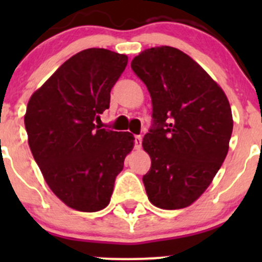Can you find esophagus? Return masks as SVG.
I'll use <instances>...</instances> for the list:
<instances>
[{
	"mask_svg": "<svg viewBox=\"0 0 262 262\" xmlns=\"http://www.w3.org/2000/svg\"><path fill=\"white\" fill-rule=\"evenodd\" d=\"M141 147H142V137L134 136V148H136V149H141Z\"/></svg>",
	"mask_w": 262,
	"mask_h": 262,
	"instance_id": "esophagus-1",
	"label": "esophagus"
}]
</instances>
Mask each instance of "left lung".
<instances>
[{"label":"left lung","mask_w":262,"mask_h":262,"mask_svg":"<svg viewBox=\"0 0 262 262\" xmlns=\"http://www.w3.org/2000/svg\"><path fill=\"white\" fill-rule=\"evenodd\" d=\"M152 99L153 124L143 138L150 168L148 199L161 209L191 205L207 190L229 148L233 119L215 81L181 50L146 49L132 60Z\"/></svg>","instance_id":"left-lung-1"}]
</instances>
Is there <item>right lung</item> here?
Instances as JSON below:
<instances>
[{
	"mask_svg": "<svg viewBox=\"0 0 262 262\" xmlns=\"http://www.w3.org/2000/svg\"><path fill=\"white\" fill-rule=\"evenodd\" d=\"M126 63L125 54L84 49L66 60L28 102L24 121L34 160L50 190L72 209L91 213L107 207L133 149V134L96 125Z\"/></svg>",
	"mask_w": 262,
	"mask_h": 262,
	"instance_id": "obj_1",
	"label": "right lung"
}]
</instances>
